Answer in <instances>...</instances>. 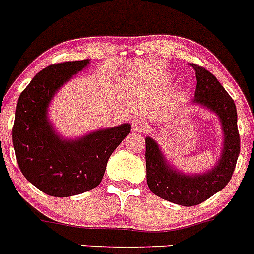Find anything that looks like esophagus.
Returning <instances> with one entry per match:
<instances>
[{"mask_svg": "<svg viewBox=\"0 0 254 254\" xmlns=\"http://www.w3.org/2000/svg\"><path fill=\"white\" fill-rule=\"evenodd\" d=\"M148 130V124L145 120L136 119L132 123V131L135 132H145Z\"/></svg>", "mask_w": 254, "mask_h": 254, "instance_id": "34e87169", "label": "esophagus"}]
</instances>
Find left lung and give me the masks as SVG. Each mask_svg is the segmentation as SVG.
Masks as SVG:
<instances>
[{
    "label": "left lung",
    "instance_id": "8db88e82",
    "mask_svg": "<svg viewBox=\"0 0 254 254\" xmlns=\"http://www.w3.org/2000/svg\"><path fill=\"white\" fill-rule=\"evenodd\" d=\"M189 65L194 68L196 76L195 98L193 102L214 111L221 119L225 143L219 163L214 170L204 175L194 177L182 175L166 163L157 143L151 137L145 140L148 188L160 198L183 206L201 204L229 183L234 175L241 148L234 99L206 68L195 64Z\"/></svg>",
    "mask_w": 254,
    "mask_h": 254
}]
</instances>
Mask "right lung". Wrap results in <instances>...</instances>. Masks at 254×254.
<instances>
[{
    "label": "right lung",
    "mask_w": 254,
    "mask_h": 254,
    "mask_svg": "<svg viewBox=\"0 0 254 254\" xmlns=\"http://www.w3.org/2000/svg\"><path fill=\"white\" fill-rule=\"evenodd\" d=\"M88 60L49 65L38 72L18 98L12 140L18 167L43 193L56 198L96 188L113 151L129 135L131 125L94 131L75 141L55 134L47 118L51 97Z\"/></svg>",
    "instance_id": "add662e5"
}]
</instances>
